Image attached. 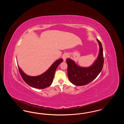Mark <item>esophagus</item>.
I'll use <instances>...</instances> for the list:
<instances>
[{
  "label": "esophagus",
  "mask_w": 124,
  "mask_h": 124,
  "mask_svg": "<svg viewBox=\"0 0 124 124\" xmlns=\"http://www.w3.org/2000/svg\"><path fill=\"white\" fill-rule=\"evenodd\" d=\"M68 55H67V54L65 53V54L63 55V56H62V58H63V59L64 60V61H65L66 59L68 58Z\"/></svg>",
  "instance_id": "esophagus-1"
}]
</instances>
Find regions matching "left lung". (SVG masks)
<instances>
[{"mask_svg":"<svg viewBox=\"0 0 124 124\" xmlns=\"http://www.w3.org/2000/svg\"><path fill=\"white\" fill-rule=\"evenodd\" d=\"M100 45V53L97 59L94 64L88 68H83L78 66L70 59H66L67 64L68 77L70 81L73 85L81 86L87 85L93 81L102 71L104 59L101 43L97 39Z\"/></svg>","mask_w":124,"mask_h":124,"instance_id":"8db88e82","label":"left lung"}]
</instances>
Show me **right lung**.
Wrapping results in <instances>:
<instances>
[{"instance_id": "obj_1", "label": "right lung", "mask_w": 124, "mask_h": 124, "mask_svg": "<svg viewBox=\"0 0 124 124\" xmlns=\"http://www.w3.org/2000/svg\"><path fill=\"white\" fill-rule=\"evenodd\" d=\"M63 60L62 59L56 61L46 72L38 76L31 77L25 74L18 65L20 74L24 81L30 86L38 89H44L50 86L53 83L55 71Z\"/></svg>"}]
</instances>
